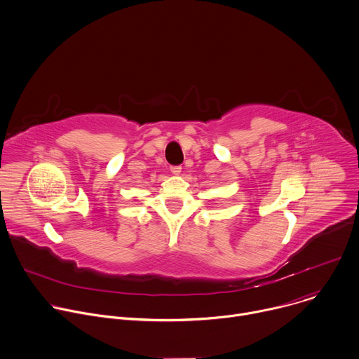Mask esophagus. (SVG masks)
<instances>
[{"instance_id": "esophagus-1", "label": "esophagus", "mask_w": 359, "mask_h": 359, "mask_svg": "<svg viewBox=\"0 0 359 359\" xmlns=\"http://www.w3.org/2000/svg\"><path fill=\"white\" fill-rule=\"evenodd\" d=\"M170 172H172L175 176H179L180 172H182V166H170Z\"/></svg>"}]
</instances>
